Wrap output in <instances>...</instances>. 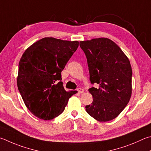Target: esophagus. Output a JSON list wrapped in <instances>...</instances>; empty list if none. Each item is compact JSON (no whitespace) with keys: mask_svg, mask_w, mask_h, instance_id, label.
<instances>
[{"mask_svg":"<svg viewBox=\"0 0 151 151\" xmlns=\"http://www.w3.org/2000/svg\"><path fill=\"white\" fill-rule=\"evenodd\" d=\"M76 90H77V92L79 93V94H82L84 92V90L82 88H78L77 89H76Z\"/></svg>","mask_w":151,"mask_h":151,"instance_id":"1","label":"esophagus"}]
</instances>
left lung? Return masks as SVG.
I'll use <instances>...</instances> for the list:
<instances>
[{
    "mask_svg": "<svg viewBox=\"0 0 151 151\" xmlns=\"http://www.w3.org/2000/svg\"><path fill=\"white\" fill-rule=\"evenodd\" d=\"M86 57L92 84L89 92L93 101L86 106L90 116L99 122L116 118L130 100L132 69L127 56L113 41L96 38L80 42Z\"/></svg>",
    "mask_w": 151,
    "mask_h": 151,
    "instance_id": "1",
    "label": "left lung"
}]
</instances>
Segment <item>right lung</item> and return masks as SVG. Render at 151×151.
Segmentation results:
<instances>
[{
	"instance_id": "1",
	"label": "right lung",
	"mask_w": 151,
	"mask_h": 151,
	"mask_svg": "<svg viewBox=\"0 0 151 151\" xmlns=\"http://www.w3.org/2000/svg\"><path fill=\"white\" fill-rule=\"evenodd\" d=\"M78 42L44 37L24 51L17 85L24 102L38 118L50 120L63 113L73 91H65L61 72Z\"/></svg>"
}]
</instances>
